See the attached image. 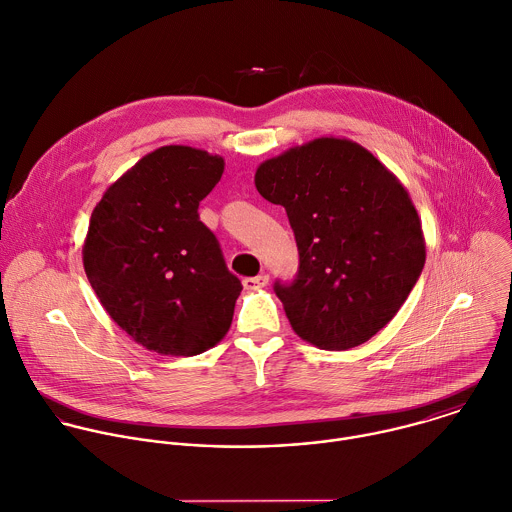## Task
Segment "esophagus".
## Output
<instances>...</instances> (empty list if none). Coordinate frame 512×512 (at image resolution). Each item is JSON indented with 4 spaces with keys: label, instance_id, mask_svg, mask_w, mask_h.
Instances as JSON below:
<instances>
[{
    "label": "esophagus",
    "instance_id": "esophagus-1",
    "mask_svg": "<svg viewBox=\"0 0 512 512\" xmlns=\"http://www.w3.org/2000/svg\"><path fill=\"white\" fill-rule=\"evenodd\" d=\"M268 274H260V276H254V278H244V288L246 290H258V288H264L268 286Z\"/></svg>",
    "mask_w": 512,
    "mask_h": 512
}]
</instances>
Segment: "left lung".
<instances>
[{
  "instance_id": "obj_1",
  "label": "left lung",
  "mask_w": 512,
  "mask_h": 512,
  "mask_svg": "<svg viewBox=\"0 0 512 512\" xmlns=\"http://www.w3.org/2000/svg\"><path fill=\"white\" fill-rule=\"evenodd\" d=\"M256 190L284 206L298 274L274 284L292 330L322 350L370 340L400 310L426 260L416 208L398 178L346 138H316L262 162Z\"/></svg>"
}]
</instances>
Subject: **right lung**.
<instances>
[{
    "label": "right lung",
    "instance_id": "1",
    "mask_svg": "<svg viewBox=\"0 0 512 512\" xmlns=\"http://www.w3.org/2000/svg\"><path fill=\"white\" fill-rule=\"evenodd\" d=\"M224 158L162 146L116 180L92 212L86 276L112 320L164 356H196L228 332L240 280L198 206Z\"/></svg>",
    "mask_w": 512,
    "mask_h": 512
}]
</instances>
